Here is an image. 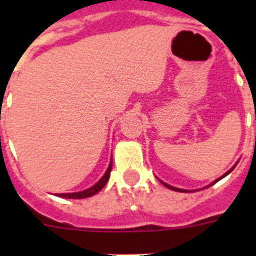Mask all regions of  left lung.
I'll list each match as a JSON object with an SVG mask.
<instances>
[{"mask_svg":"<svg viewBox=\"0 0 256 256\" xmlns=\"http://www.w3.org/2000/svg\"><path fill=\"white\" fill-rule=\"evenodd\" d=\"M234 166H236V164H234ZM234 168H230V170H228V172H226V173H224V174H223V176H222V177H219V178H218V180H214V182H212V183H210L209 186H206V187H210V186H212V184H214V183H216V182H218V180H222V178H224V177H226V176H228V174H230V172L234 170ZM160 182H162V184H164V186H165V187H168V188L173 190V191H178V192H192V191H188V190H182V188H177V187H173V186H170V184H168V183H165V182H162V180H160ZM206 187H205V188H206ZM194 191H196V190H194Z\"/></svg>","mask_w":256,"mask_h":256,"instance_id":"8db88e82","label":"left lung"}]
</instances>
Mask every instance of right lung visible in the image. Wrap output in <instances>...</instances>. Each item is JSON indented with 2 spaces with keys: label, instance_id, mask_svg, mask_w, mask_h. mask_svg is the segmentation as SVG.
Wrapping results in <instances>:
<instances>
[{
  "label": "right lung",
  "instance_id": "right-lung-1",
  "mask_svg": "<svg viewBox=\"0 0 256 256\" xmlns=\"http://www.w3.org/2000/svg\"><path fill=\"white\" fill-rule=\"evenodd\" d=\"M112 160L108 164V169H106L105 174H104L102 177L100 178V180L97 183H94V186L90 187V188L84 190V191H79V192H70V194H56V196L58 198H91V196L96 195L97 192H100L101 190L104 188L106 183H108V177H110V172H112Z\"/></svg>",
  "mask_w": 256,
  "mask_h": 256
}]
</instances>
